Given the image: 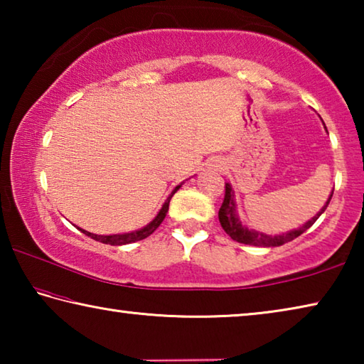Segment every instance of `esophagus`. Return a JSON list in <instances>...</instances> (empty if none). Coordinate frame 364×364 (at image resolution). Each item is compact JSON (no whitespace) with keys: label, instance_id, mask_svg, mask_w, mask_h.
Returning a JSON list of instances; mask_svg holds the SVG:
<instances>
[{"label":"esophagus","instance_id":"obj_1","mask_svg":"<svg viewBox=\"0 0 364 364\" xmlns=\"http://www.w3.org/2000/svg\"><path fill=\"white\" fill-rule=\"evenodd\" d=\"M213 167H215V168H217V170H223V168L226 167V164L223 162V160H215Z\"/></svg>","mask_w":364,"mask_h":364}]
</instances>
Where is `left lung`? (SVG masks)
Segmentation results:
<instances>
[{
	"mask_svg": "<svg viewBox=\"0 0 364 364\" xmlns=\"http://www.w3.org/2000/svg\"><path fill=\"white\" fill-rule=\"evenodd\" d=\"M332 193H334V191H332ZM331 197H332V194L329 196L328 202H326L321 210H319L311 220H308L304 226L299 228V230H292V231H287L286 234H274V236H271V234H264V232L255 231V230H249L247 226L242 225V221L239 220V215H237V210H236L234 191L231 188V184L226 183L225 200L220 207L218 220L221 223V228H223L225 232L232 239V241L241 242V244H247V245H257V247H279V245H282V244L294 241L295 237H299L300 234H304L308 230V228H311L313 223H315V221L319 217H321V213H324L326 208H328L329 202H331Z\"/></svg>",
	"mask_w": 364,
	"mask_h": 364,
	"instance_id": "obj_1",
	"label": "left lung"
}]
</instances>
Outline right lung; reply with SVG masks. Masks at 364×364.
Here are the masks:
<instances>
[{
    "instance_id": "right-lung-1",
    "label": "right lung",
    "mask_w": 364,
    "mask_h": 364,
    "mask_svg": "<svg viewBox=\"0 0 364 364\" xmlns=\"http://www.w3.org/2000/svg\"><path fill=\"white\" fill-rule=\"evenodd\" d=\"M181 184H178V186L173 191H171V194L167 197L165 204L159 210L157 217L154 218L149 225H146L144 228H141V230H138V231L123 232V234H110V236H101V234H93V232H90V231H85V230H82V228H78V230L82 231L83 234H86V236H88V237L95 239V241H100L102 244H110V245H125V244H132V242H136V241H143V239H146L147 236H151V234L160 226V223H162L164 218H165V215H167V212H168L170 199H171V197H173V194L176 193V191L181 188Z\"/></svg>"
}]
</instances>
